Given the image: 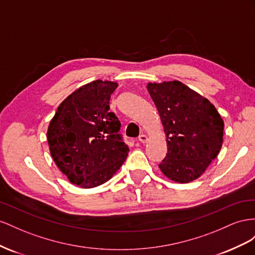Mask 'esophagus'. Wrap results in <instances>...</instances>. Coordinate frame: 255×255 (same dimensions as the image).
<instances>
[{"mask_svg":"<svg viewBox=\"0 0 255 255\" xmlns=\"http://www.w3.org/2000/svg\"><path fill=\"white\" fill-rule=\"evenodd\" d=\"M137 139H139V141H140L141 143H146V141H147V136L145 135V134H140V135H139V137H137Z\"/></svg>","mask_w":255,"mask_h":255,"instance_id":"esophagus-1","label":"esophagus"}]
</instances>
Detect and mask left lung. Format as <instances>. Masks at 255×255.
Listing matches in <instances>:
<instances>
[{"label":"left lung","instance_id":"left-lung-1","mask_svg":"<svg viewBox=\"0 0 255 255\" xmlns=\"http://www.w3.org/2000/svg\"><path fill=\"white\" fill-rule=\"evenodd\" d=\"M166 136L168 152L159 164L177 183L199 178L219 154L224 123L215 106L179 81L148 83Z\"/></svg>","mask_w":255,"mask_h":255}]
</instances>
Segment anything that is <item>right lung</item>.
<instances>
[{
	"label": "right lung",
	"instance_id": "1",
	"mask_svg": "<svg viewBox=\"0 0 255 255\" xmlns=\"http://www.w3.org/2000/svg\"><path fill=\"white\" fill-rule=\"evenodd\" d=\"M116 87L118 83L101 80L81 86L59 106L49 124L51 156L70 183L81 188L105 184L128 156L121 122L109 111Z\"/></svg>",
	"mask_w": 255,
	"mask_h": 255
}]
</instances>
